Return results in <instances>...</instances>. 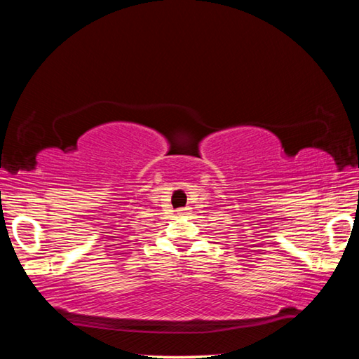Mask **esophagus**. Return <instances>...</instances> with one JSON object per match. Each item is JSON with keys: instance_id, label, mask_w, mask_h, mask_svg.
Segmentation results:
<instances>
[{"instance_id": "1", "label": "esophagus", "mask_w": 359, "mask_h": 359, "mask_svg": "<svg viewBox=\"0 0 359 359\" xmlns=\"http://www.w3.org/2000/svg\"><path fill=\"white\" fill-rule=\"evenodd\" d=\"M177 212H179L180 215H188V214H190V208H182Z\"/></svg>"}]
</instances>
